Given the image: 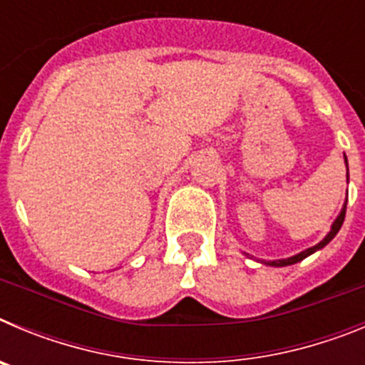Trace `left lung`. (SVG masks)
Masks as SVG:
<instances>
[{
    "mask_svg": "<svg viewBox=\"0 0 365 365\" xmlns=\"http://www.w3.org/2000/svg\"><path fill=\"white\" fill-rule=\"evenodd\" d=\"M346 166H347V159H346ZM347 179H349V168H347ZM346 208H347V202H344V208H341L340 215H338L336 219H334L333 227H331V230H329V234L325 235L324 240L320 241L318 245H314V247L307 248V250H303V252L296 254V256L292 257H287V259H276V261H267V265L270 267H287V265H294V263H298V261L305 259L307 256H311V254H314L316 250H320V248H324L325 245L329 243V241L333 240L334 235L338 234V230L341 228V225H344V219H346Z\"/></svg>",
    "mask_w": 365,
    "mask_h": 365,
    "instance_id": "1",
    "label": "left lung"
}]
</instances>
